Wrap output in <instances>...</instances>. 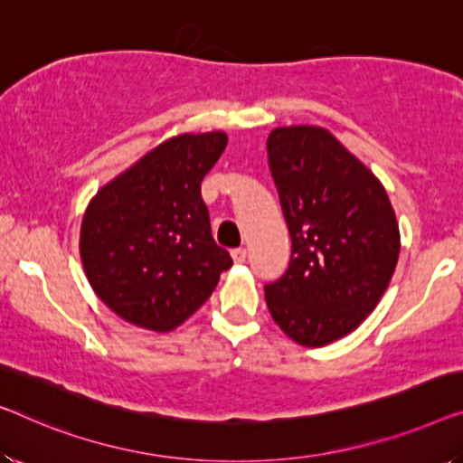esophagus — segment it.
<instances>
[{
  "label": "esophagus",
  "instance_id": "obj_1",
  "mask_svg": "<svg viewBox=\"0 0 463 463\" xmlns=\"http://www.w3.org/2000/svg\"><path fill=\"white\" fill-rule=\"evenodd\" d=\"M231 255H232L234 264H243L245 258H247V251L243 250V247H237V250H232V251H231Z\"/></svg>",
  "mask_w": 463,
  "mask_h": 463
}]
</instances>
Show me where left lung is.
<instances>
[{"mask_svg":"<svg viewBox=\"0 0 463 463\" xmlns=\"http://www.w3.org/2000/svg\"><path fill=\"white\" fill-rule=\"evenodd\" d=\"M268 164L291 234V260L264 287L270 316L303 347H322L368 318L399 260L383 183L320 127L268 137Z\"/></svg>","mask_w":463,"mask_h":463,"instance_id":"1","label":"left lung"}]
</instances>
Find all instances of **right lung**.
Wrapping results in <instances>:
<instances>
[{
    "mask_svg": "<svg viewBox=\"0 0 463 463\" xmlns=\"http://www.w3.org/2000/svg\"><path fill=\"white\" fill-rule=\"evenodd\" d=\"M226 135H178L98 191L80 224V260L98 298L135 326L168 333L203 306L232 266L212 237L202 181Z\"/></svg>",
    "mask_w": 463,
    "mask_h": 463,
    "instance_id": "obj_1",
    "label": "right lung"
}]
</instances>
